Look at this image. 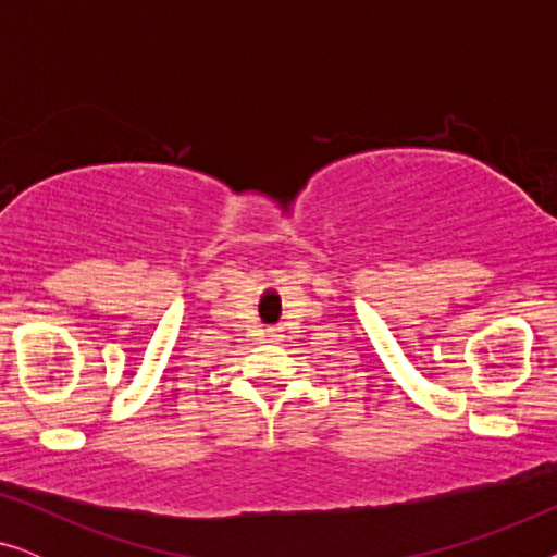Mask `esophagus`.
<instances>
[{
    "label": "esophagus",
    "mask_w": 557,
    "mask_h": 557,
    "mask_svg": "<svg viewBox=\"0 0 557 557\" xmlns=\"http://www.w3.org/2000/svg\"><path fill=\"white\" fill-rule=\"evenodd\" d=\"M265 337H269L271 342H278L284 334H281V330H276V326H271V330H265Z\"/></svg>",
    "instance_id": "34e87169"
}]
</instances>
